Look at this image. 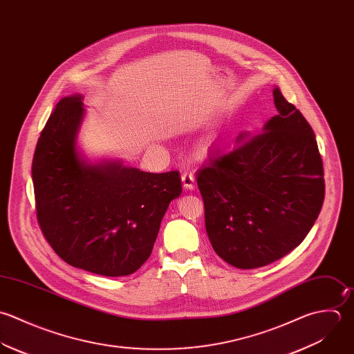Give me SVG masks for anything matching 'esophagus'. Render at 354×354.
I'll use <instances>...</instances> for the list:
<instances>
[{
    "mask_svg": "<svg viewBox=\"0 0 354 354\" xmlns=\"http://www.w3.org/2000/svg\"><path fill=\"white\" fill-rule=\"evenodd\" d=\"M181 180H183V185L185 189H194L195 188V176L194 173L191 171H184L183 176H181Z\"/></svg>",
    "mask_w": 354,
    "mask_h": 354,
    "instance_id": "esophagus-1",
    "label": "esophagus"
}]
</instances>
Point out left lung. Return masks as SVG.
<instances>
[{
  "mask_svg": "<svg viewBox=\"0 0 354 354\" xmlns=\"http://www.w3.org/2000/svg\"><path fill=\"white\" fill-rule=\"evenodd\" d=\"M277 115L259 134L241 133L196 173L214 251L239 269L269 265L302 243L317 220L326 184L316 136L273 89Z\"/></svg>",
  "mask_w": 354,
  "mask_h": 354,
  "instance_id": "left-lung-1",
  "label": "left lung"
}]
</instances>
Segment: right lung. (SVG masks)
<instances>
[{
	"label": "right lung",
	"instance_id": "obj_1",
	"mask_svg": "<svg viewBox=\"0 0 354 354\" xmlns=\"http://www.w3.org/2000/svg\"><path fill=\"white\" fill-rule=\"evenodd\" d=\"M82 96L63 97L38 138L31 174L39 228L68 265L109 277L148 259L180 171L145 173L119 162L88 165L77 152Z\"/></svg>",
	"mask_w": 354,
	"mask_h": 354
}]
</instances>
